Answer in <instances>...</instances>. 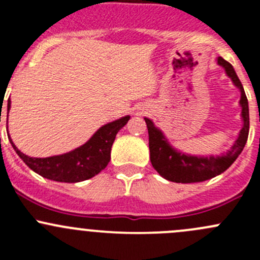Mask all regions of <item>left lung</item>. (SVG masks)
<instances>
[{
    "label": "left lung",
    "instance_id": "1",
    "mask_svg": "<svg viewBox=\"0 0 260 260\" xmlns=\"http://www.w3.org/2000/svg\"><path fill=\"white\" fill-rule=\"evenodd\" d=\"M217 65L224 68L225 74L230 78L240 91L239 106L242 107L243 127L240 129L238 138L234 141L230 149L221 154H209V156H192V154L183 153L175 147L170 145L169 140L158 127L154 125L149 118H145L148 128V146L149 158L153 169L161 175L164 179L179 183H192L203 182L210 180L217 175L222 174L225 170L229 169L235 159L242 153L244 146L249 135V106L245 91L235 73L234 68L230 62L217 57Z\"/></svg>",
    "mask_w": 260,
    "mask_h": 260
}]
</instances>
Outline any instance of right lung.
Instances as JSON below:
<instances>
[{
    "label": "right lung",
    "instance_id": "add662e5",
    "mask_svg": "<svg viewBox=\"0 0 260 260\" xmlns=\"http://www.w3.org/2000/svg\"><path fill=\"white\" fill-rule=\"evenodd\" d=\"M11 108V101L7 102V122L9 111ZM129 115L109 122L102 125L84 145L67 153L57 156L38 158L26 156L9 138L12 147L20 156V158L32 170L45 179L57 182H80L91 179L107 167L111 161V149L115 136L129 120Z\"/></svg>",
    "mask_w": 260,
    "mask_h": 260
}]
</instances>
